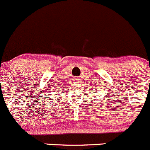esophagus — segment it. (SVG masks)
Here are the masks:
<instances>
[{
    "label": "esophagus",
    "mask_w": 150,
    "mask_h": 150,
    "mask_svg": "<svg viewBox=\"0 0 150 150\" xmlns=\"http://www.w3.org/2000/svg\"><path fill=\"white\" fill-rule=\"evenodd\" d=\"M75 81H76V80H75Z\"/></svg>",
    "instance_id": "obj_1"
}]
</instances>
